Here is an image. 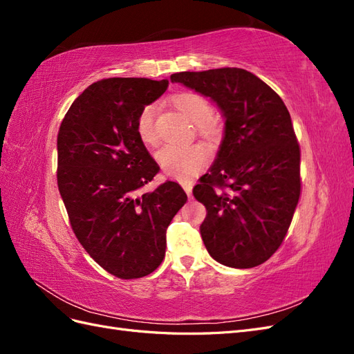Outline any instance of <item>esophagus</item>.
I'll list each match as a JSON object with an SVG mask.
<instances>
[{
	"mask_svg": "<svg viewBox=\"0 0 354 354\" xmlns=\"http://www.w3.org/2000/svg\"><path fill=\"white\" fill-rule=\"evenodd\" d=\"M183 189H185V192L187 194V196H192V185L190 183H185Z\"/></svg>",
	"mask_w": 354,
	"mask_h": 354,
	"instance_id": "obj_1",
	"label": "esophagus"
}]
</instances>
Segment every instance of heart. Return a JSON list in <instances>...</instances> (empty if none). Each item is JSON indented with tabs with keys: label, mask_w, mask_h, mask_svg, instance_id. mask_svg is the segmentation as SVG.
I'll return each instance as SVG.
<instances>
[{
	"label": "heart",
	"mask_w": 354,
	"mask_h": 354,
	"mask_svg": "<svg viewBox=\"0 0 354 354\" xmlns=\"http://www.w3.org/2000/svg\"><path fill=\"white\" fill-rule=\"evenodd\" d=\"M173 102L189 121L198 124V130L203 137L214 140L221 136V122L217 118L209 116L212 112L211 104L203 95L194 91H185L174 95ZM155 121L156 106L149 104L142 111L137 121V134L145 145L153 146L158 143ZM156 158L167 176L180 181H189L207 165L208 151L203 146L167 145L158 152Z\"/></svg>",
	"instance_id": "b5f03b06"
}]
</instances>
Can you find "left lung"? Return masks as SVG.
<instances>
[{"instance_id": "left-lung-1", "label": "left lung", "mask_w": 354, "mask_h": 354, "mask_svg": "<svg viewBox=\"0 0 354 354\" xmlns=\"http://www.w3.org/2000/svg\"><path fill=\"white\" fill-rule=\"evenodd\" d=\"M171 82L209 97L224 136L208 173L194 187L207 208L201 236L214 260L251 269L279 248L299 199V146L285 103L239 68L178 72Z\"/></svg>"}]
</instances>
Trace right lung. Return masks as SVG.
<instances>
[{"mask_svg":"<svg viewBox=\"0 0 354 354\" xmlns=\"http://www.w3.org/2000/svg\"><path fill=\"white\" fill-rule=\"evenodd\" d=\"M167 87L168 80L94 82L72 103L57 136V185L72 230L91 259L121 279L158 269L167 229L187 201L169 180L138 195L159 165L138 137L137 121Z\"/></svg>","mask_w":354,"mask_h":354,"instance_id":"add662e5","label":"right lung"}]
</instances>
